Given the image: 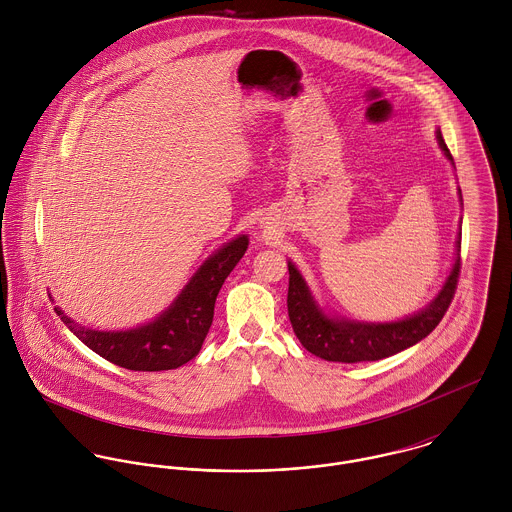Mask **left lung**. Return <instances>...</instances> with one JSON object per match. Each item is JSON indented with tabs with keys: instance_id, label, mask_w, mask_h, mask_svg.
<instances>
[{
	"instance_id": "left-lung-1",
	"label": "left lung",
	"mask_w": 512,
	"mask_h": 512,
	"mask_svg": "<svg viewBox=\"0 0 512 512\" xmlns=\"http://www.w3.org/2000/svg\"><path fill=\"white\" fill-rule=\"evenodd\" d=\"M436 140L443 155L453 165V157L441 138L439 128L436 130ZM457 195H459V203L463 205L461 189H457ZM459 250H461V232L457 234V240H455L453 266L438 295L416 313L406 315L404 319H398V321H384V323L357 321L341 315H329L317 303L305 278L290 260L288 262V270H290L288 313H290L295 337L311 355L331 363L380 361L416 345L438 327L439 321L443 319L453 299L457 278H459V266H461Z\"/></svg>"
}]
</instances>
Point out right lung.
I'll return each mask as SVG.
<instances>
[{
  "label": "right lung",
  "mask_w": 512,
  "mask_h": 512,
  "mask_svg": "<svg viewBox=\"0 0 512 512\" xmlns=\"http://www.w3.org/2000/svg\"><path fill=\"white\" fill-rule=\"evenodd\" d=\"M248 248L238 234L215 250L187 286L155 319L126 331H98L71 319L55 307L61 321L96 355L128 370H171L195 359L211 329L220 288Z\"/></svg>",
  "instance_id": "add662e5"
}]
</instances>
